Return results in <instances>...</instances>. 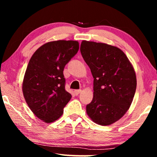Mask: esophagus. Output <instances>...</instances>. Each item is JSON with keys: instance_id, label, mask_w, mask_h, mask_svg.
<instances>
[{"instance_id": "esophagus-1", "label": "esophagus", "mask_w": 157, "mask_h": 157, "mask_svg": "<svg viewBox=\"0 0 157 157\" xmlns=\"http://www.w3.org/2000/svg\"><path fill=\"white\" fill-rule=\"evenodd\" d=\"M81 90H75V91H74V93H75V94L76 95H78V94H79L81 93Z\"/></svg>"}]
</instances>
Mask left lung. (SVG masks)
<instances>
[{
  "instance_id": "obj_1",
  "label": "left lung",
  "mask_w": 157,
  "mask_h": 157,
  "mask_svg": "<svg viewBox=\"0 0 157 157\" xmlns=\"http://www.w3.org/2000/svg\"><path fill=\"white\" fill-rule=\"evenodd\" d=\"M80 52L94 78L86 113L100 125L115 123L129 109L136 92L134 68L125 54L110 45L82 41Z\"/></svg>"
}]
</instances>
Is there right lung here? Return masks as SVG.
<instances>
[{
    "label": "right lung",
    "instance_id": "1",
    "mask_svg": "<svg viewBox=\"0 0 157 157\" xmlns=\"http://www.w3.org/2000/svg\"><path fill=\"white\" fill-rule=\"evenodd\" d=\"M78 50L76 41L48 42L36 50L28 63L23 96L32 111L46 123L57 120L72 97L65 89L63 71Z\"/></svg>",
    "mask_w": 157,
    "mask_h": 157
}]
</instances>
